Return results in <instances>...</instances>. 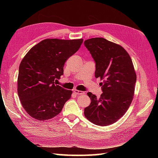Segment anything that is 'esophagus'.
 Returning <instances> with one entry per match:
<instances>
[{
  "mask_svg": "<svg viewBox=\"0 0 158 158\" xmlns=\"http://www.w3.org/2000/svg\"><path fill=\"white\" fill-rule=\"evenodd\" d=\"M74 92H75V94H76L77 95H81V94H85L82 91H79V90H77V89H75V91H74Z\"/></svg>",
  "mask_w": 158,
  "mask_h": 158,
  "instance_id": "esophagus-1",
  "label": "esophagus"
}]
</instances>
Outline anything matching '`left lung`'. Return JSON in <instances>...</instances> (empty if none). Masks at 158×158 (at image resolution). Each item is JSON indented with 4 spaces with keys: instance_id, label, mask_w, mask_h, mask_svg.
<instances>
[{
    "instance_id": "left-lung-1",
    "label": "left lung",
    "mask_w": 158,
    "mask_h": 158,
    "mask_svg": "<svg viewBox=\"0 0 158 158\" xmlns=\"http://www.w3.org/2000/svg\"><path fill=\"white\" fill-rule=\"evenodd\" d=\"M96 63L95 77L103 80L100 98L88 92L89 106L84 109L89 122L100 126L115 123L128 109L135 94L136 75L130 55L122 46L104 38L84 41Z\"/></svg>"
}]
</instances>
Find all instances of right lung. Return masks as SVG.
<instances>
[{"instance_id":"1","label":"right lung","mask_w":158,"mask_h":158,"mask_svg":"<svg viewBox=\"0 0 158 158\" xmlns=\"http://www.w3.org/2000/svg\"><path fill=\"white\" fill-rule=\"evenodd\" d=\"M83 40L47 39L29 50L19 67L18 94L30 116L39 121L52 119L62 111L71 90L56 85L64 65Z\"/></svg>"}]
</instances>
